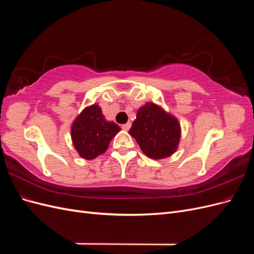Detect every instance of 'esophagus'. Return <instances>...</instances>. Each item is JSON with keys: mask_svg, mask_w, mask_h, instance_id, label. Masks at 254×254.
<instances>
[{"mask_svg": "<svg viewBox=\"0 0 254 254\" xmlns=\"http://www.w3.org/2000/svg\"><path fill=\"white\" fill-rule=\"evenodd\" d=\"M130 127H131V123H130V122L126 123V124H124V125H122V129L125 130V131H128Z\"/></svg>", "mask_w": 254, "mask_h": 254, "instance_id": "34e87169", "label": "esophagus"}]
</instances>
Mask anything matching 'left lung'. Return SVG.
<instances>
[{"label": "left lung", "mask_w": 254, "mask_h": 254, "mask_svg": "<svg viewBox=\"0 0 254 254\" xmlns=\"http://www.w3.org/2000/svg\"><path fill=\"white\" fill-rule=\"evenodd\" d=\"M141 150L153 160L171 157L178 149L181 126L176 117L155 103H146L137 110L129 130Z\"/></svg>", "instance_id": "left-lung-1"}]
</instances>
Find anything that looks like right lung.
<instances>
[{
	"label": "right lung",
	"instance_id": "add662e5",
	"mask_svg": "<svg viewBox=\"0 0 254 254\" xmlns=\"http://www.w3.org/2000/svg\"><path fill=\"white\" fill-rule=\"evenodd\" d=\"M121 128L112 121H107L97 104L84 108L71 126V137L75 150L86 160H93L108 149L113 137Z\"/></svg>",
	"mask_w": 254,
	"mask_h": 254
}]
</instances>
